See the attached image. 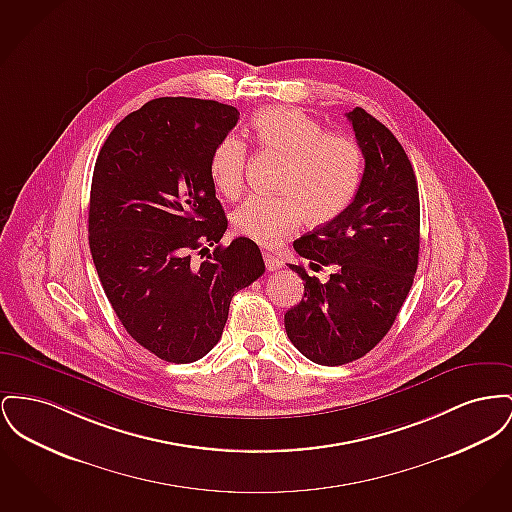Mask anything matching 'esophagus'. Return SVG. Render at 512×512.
<instances>
[{"instance_id":"34e87169","label":"esophagus","mask_w":512,"mask_h":512,"mask_svg":"<svg viewBox=\"0 0 512 512\" xmlns=\"http://www.w3.org/2000/svg\"><path fill=\"white\" fill-rule=\"evenodd\" d=\"M263 259H265V267H267V271L274 272L282 269V261H280L276 255L269 253V251H265V253H263Z\"/></svg>"}]
</instances>
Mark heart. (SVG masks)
Returning <instances> with one entry per match:
<instances>
[{
	"label": "heart",
	"instance_id": "heart-1",
	"mask_svg": "<svg viewBox=\"0 0 512 512\" xmlns=\"http://www.w3.org/2000/svg\"><path fill=\"white\" fill-rule=\"evenodd\" d=\"M255 143L284 154L276 187L278 195H251L234 212L238 234L272 245L286 238L305 218L311 226L329 224L348 209L360 187L363 156L354 139L327 133L325 127L292 106H271L251 118ZM247 147L226 135L211 154V180L228 199L245 183Z\"/></svg>",
	"mask_w": 512,
	"mask_h": 512
}]
</instances>
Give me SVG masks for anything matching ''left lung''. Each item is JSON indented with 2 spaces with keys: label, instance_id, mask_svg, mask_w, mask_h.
Segmentation results:
<instances>
[{
  "label": "left lung",
  "instance_id": "obj_1",
  "mask_svg": "<svg viewBox=\"0 0 512 512\" xmlns=\"http://www.w3.org/2000/svg\"><path fill=\"white\" fill-rule=\"evenodd\" d=\"M365 158L358 193L332 222L294 241L309 269L334 267L327 282L290 265L303 298L284 327L307 360L342 365L373 350L406 300L420 253V195L414 168L385 127L363 108L346 114Z\"/></svg>",
  "mask_w": 512,
  "mask_h": 512
}]
</instances>
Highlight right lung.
Masks as SVG:
<instances>
[{
	"label": "right lung",
	"instance_id": "right-lung-1",
	"mask_svg": "<svg viewBox=\"0 0 512 512\" xmlns=\"http://www.w3.org/2000/svg\"><path fill=\"white\" fill-rule=\"evenodd\" d=\"M238 120L214 100L156 98L112 129L94 164V267L125 331L160 360L207 356L234 294L265 272L249 238L209 249L228 228L211 154Z\"/></svg>",
	"mask_w": 512,
	"mask_h": 512
}]
</instances>
